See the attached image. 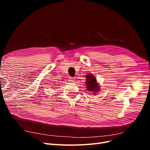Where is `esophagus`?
Instances as JSON below:
<instances>
[{
	"label": "esophagus",
	"instance_id": "esophagus-1",
	"mask_svg": "<svg viewBox=\"0 0 150 150\" xmlns=\"http://www.w3.org/2000/svg\"><path fill=\"white\" fill-rule=\"evenodd\" d=\"M75 81H76V79L74 78H69V81H71V82H72V83H74Z\"/></svg>",
	"mask_w": 150,
	"mask_h": 150
}]
</instances>
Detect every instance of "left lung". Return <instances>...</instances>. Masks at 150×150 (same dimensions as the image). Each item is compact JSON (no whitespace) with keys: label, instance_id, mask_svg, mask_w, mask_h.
<instances>
[{"label":"left lung","instance_id":"1","mask_svg":"<svg viewBox=\"0 0 150 150\" xmlns=\"http://www.w3.org/2000/svg\"><path fill=\"white\" fill-rule=\"evenodd\" d=\"M86 88L89 91L92 92L93 94H95L97 92L99 91L100 88H99V85L98 83H97L96 79L93 74H88L86 75Z\"/></svg>","mask_w":150,"mask_h":150}]
</instances>
